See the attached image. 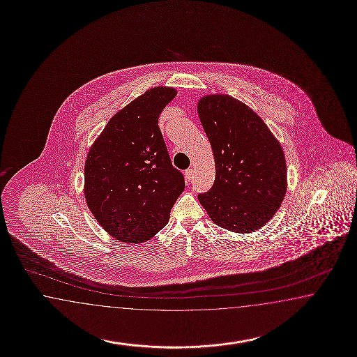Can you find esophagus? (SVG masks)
Returning a JSON list of instances; mask_svg holds the SVG:
<instances>
[{
	"mask_svg": "<svg viewBox=\"0 0 357 357\" xmlns=\"http://www.w3.org/2000/svg\"><path fill=\"white\" fill-rule=\"evenodd\" d=\"M184 176H185V181H187V182H190V179H192V178H193V169H187V170H185V173H184Z\"/></svg>",
	"mask_w": 357,
	"mask_h": 357,
	"instance_id": "esophagus-1",
	"label": "esophagus"
}]
</instances>
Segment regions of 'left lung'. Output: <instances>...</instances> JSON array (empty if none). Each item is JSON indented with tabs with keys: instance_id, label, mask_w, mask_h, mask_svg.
I'll return each instance as SVG.
<instances>
[{
	"instance_id": "1",
	"label": "left lung",
	"mask_w": 357,
	"mask_h": 357,
	"mask_svg": "<svg viewBox=\"0 0 357 357\" xmlns=\"http://www.w3.org/2000/svg\"><path fill=\"white\" fill-rule=\"evenodd\" d=\"M198 115L214 152L215 182L198 195L211 220L251 233L277 213L287 192L284 153L261 118L228 95H208Z\"/></svg>"
}]
</instances>
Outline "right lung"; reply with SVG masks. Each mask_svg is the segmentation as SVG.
Instances as JSON below:
<instances>
[{
    "mask_svg": "<svg viewBox=\"0 0 357 357\" xmlns=\"http://www.w3.org/2000/svg\"><path fill=\"white\" fill-rule=\"evenodd\" d=\"M175 96L174 88L146 91L109 120L88 152V207L121 242L142 243L159 233L185 187L159 128L160 114Z\"/></svg>",
    "mask_w": 357,
    "mask_h": 357,
    "instance_id": "obj_1",
    "label": "right lung"
}]
</instances>
